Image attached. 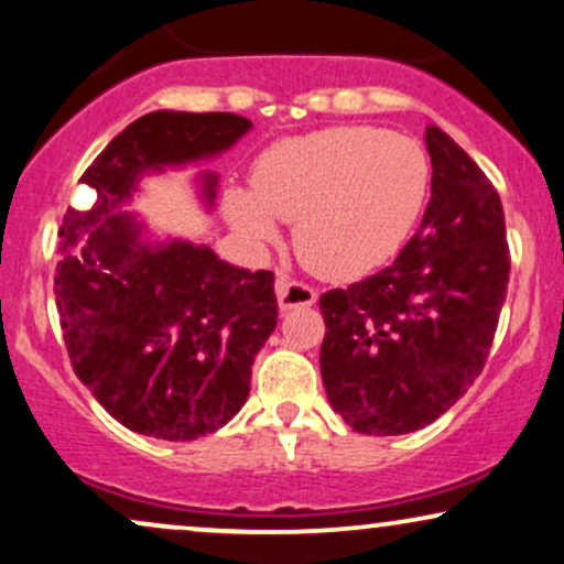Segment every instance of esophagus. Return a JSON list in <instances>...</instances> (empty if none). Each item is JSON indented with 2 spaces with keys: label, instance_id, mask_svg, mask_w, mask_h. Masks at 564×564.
I'll use <instances>...</instances> for the list:
<instances>
[{
  "label": "esophagus",
  "instance_id": "esophagus-1",
  "mask_svg": "<svg viewBox=\"0 0 564 564\" xmlns=\"http://www.w3.org/2000/svg\"><path fill=\"white\" fill-rule=\"evenodd\" d=\"M275 296H278V306H281L283 312L296 310V306H312L317 302V291L306 286V283L291 281V278L283 273H278L275 278Z\"/></svg>",
  "mask_w": 564,
  "mask_h": 564
}]
</instances>
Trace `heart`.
<instances>
[{
	"instance_id": "1",
	"label": "heart",
	"mask_w": 564,
	"mask_h": 564,
	"mask_svg": "<svg viewBox=\"0 0 564 564\" xmlns=\"http://www.w3.org/2000/svg\"><path fill=\"white\" fill-rule=\"evenodd\" d=\"M431 162L417 141L371 126H337L283 139L252 164V193H227L235 227L254 242L275 219L296 221L302 262L350 281L392 260L423 212Z\"/></svg>"
}]
</instances>
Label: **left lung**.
<instances>
[{
	"label": "left lung",
	"instance_id": "1",
	"mask_svg": "<svg viewBox=\"0 0 564 564\" xmlns=\"http://www.w3.org/2000/svg\"><path fill=\"white\" fill-rule=\"evenodd\" d=\"M431 200L392 265L319 296L322 384L366 435L441 417L482 373L506 302L510 252L500 195L477 162L427 126Z\"/></svg>",
	"mask_w": 564,
	"mask_h": 564
}]
</instances>
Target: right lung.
Returning <instances> with one entry per match:
<instances>
[{"mask_svg":"<svg viewBox=\"0 0 564 564\" xmlns=\"http://www.w3.org/2000/svg\"><path fill=\"white\" fill-rule=\"evenodd\" d=\"M250 126L235 112H147L82 175L97 204L64 214L54 294L72 369L133 433L195 441L242 410L252 360L278 322L275 278L180 239L144 245L133 216L112 208L144 172L219 154ZM214 187L206 175L208 200ZM79 238L86 247L72 253Z\"/></svg>","mask_w":564,"mask_h":564,"instance_id":"right-lung-1","label":"right lung"}]
</instances>
